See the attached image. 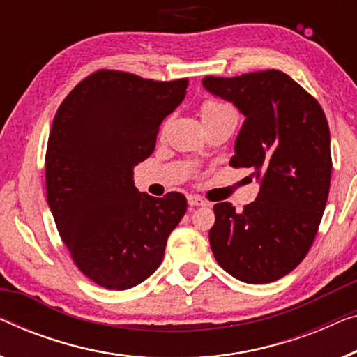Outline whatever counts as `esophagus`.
Returning a JSON list of instances; mask_svg holds the SVG:
<instances>
[{"mask_svg":"<svg viewBox=\"0 0 357 357\" xmlns=\"http://www.w3.org/2000/svg\"><path fill=\"white\" fill-rule=\"evenodd\" d=\"M188 204L190 208H198V206H208L209 203L203 198H199V196H195V195H190L188 196Z\"/></svg>","mask_w":357,"mask_h":357,"instance_id":"obj_1","label":"esophagus"}]
</instances>
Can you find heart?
<instances>
[{"instance_id": "heart-1", "label": "heart", "mask_w": 357, "mask_h": 357, "mask_svg": "<svg viewBox=\"0 0 357 357\" xmlns=\"http://www.w3.org/2000/svg\"><path fill=\"white\" fill-rule=\"evenodd\" d=\"M227 106L220 105V102H215V101H206L203 105V109H201V116L203 114H209V112H215V111H220V109H225Z\"/></svg>"}]
</instances>
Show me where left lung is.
Listing matches in <instances>:
<instances>
[{
  "label": "left lung",
  "instance_id": "8db88e82",
  "mask_svg": "<svg viewBox=\"0 0 357 357\" xmlns=\"http://www.w3.org/2000/svg\"><path fill=\"white\" fill-rule=\"evenodd\" d=\"M203 86L245 116L230 164L252 169L259 183L240 213L230 203L214 206V257L245 283L275 282L304 259L322 220L332 175L327 119L306 90L275 69L204 77Z\"/></svg>",
  "mask_w": 357,
  "mask_h": 357
}]
</instances>
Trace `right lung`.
I'll return each mask as SVG.
<instances>
[{"label": "right lung", "mask_w": 357, "mask_h": 357, "mask_svg": "<svg viewBox=\"0 0 357 357\" xmlns=\"http://www.w3.org/2000/svg\"><path fill=\"white\" fill-rule=\"evenodd\" d=\"M187 86V79L98 70L56 112L46 198L72 259L98 285L128 290L146 280L187 213L182 193L154 198L133 182V167L154 151L159 126L185 100Z\"/></svg>", "instance_id": "1"}]
</instances>
